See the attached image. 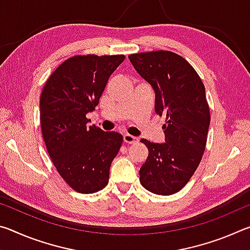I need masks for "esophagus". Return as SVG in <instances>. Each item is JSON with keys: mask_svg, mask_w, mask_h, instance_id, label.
Instances as JSON below:
<instances>
[{"mask_svg": "<svg viewBox=\"0 0 250 250\" xmlns=\"http://www.w3.org/2000/svg\"><path fill=\"white\" fill-rule=\"evenodd\" d=\"M124 141H125V143H129V145H132V143L138 142V138H137V137H133V135L126 133V134L124 135Z\"/></svg>", "mask_w": 250, "mask_h": 250, "instance_id": "34e87169", "label": "esophagus"}]
</instances>
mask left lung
Listing matches in <instances>:
<instances>
[{
  "mask_svg": "<svg viewBox=\"0 0 250 250\" xmlns=\"http://www.w3.org/2000/svg\"><path fill=\"white\" fill-rule=\"evenodd\" d=\"M137 73L155 92V111L167 117L166 142L141 139L149 155L140 168L142 186L159 195L183 188L204 153L210 116L205 87L188 61L168 50L132 54Z\"/></svg>",
  "mask_w": 250,
  "mask_h": 250,
  "instance_id": "1",
  "label": "left lung"
}]
</instances>
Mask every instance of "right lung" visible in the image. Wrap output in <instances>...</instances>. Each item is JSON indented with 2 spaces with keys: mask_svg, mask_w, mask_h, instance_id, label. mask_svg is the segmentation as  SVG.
I'll use <instances>...</instances> for the list:
<instances>
[{
  "mask_svg": "<svg viewBox=\"0 0 250 250\" xmlns=\"http://www.w3.org/2000/svg\"><path fill=\"white\" fill-rule=\"evenodd\" d=\"M124 55L75 56L58 66L42 91L41 126L59 174L79 193H95L109 181V170L124 137L87 124Z\"/></svg>",
  "mask_w": 250,
  "mask_h": 250,
  "instance_id": "add662e5",
  "label": "right lung"
}]
</instances>
